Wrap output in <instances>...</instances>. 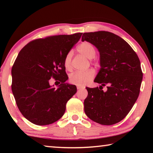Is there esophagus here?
<instances>
[{"label": "esophagus", "instance_id": "34e87169", "mask_svg": "<svg viewBox=\"0 0 153 153\" xmlns=\"http://www.w3.org/2000/svg\"><path fill=\"white\" fill-rule=\"evenodd\" d=\"M83 88H84V87H82V86H77V90H80V89Z\"/></svg>", "mask_w": 153, "mask_h": 153}]
</instances>
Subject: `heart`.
<instances>
[{"label":"heart","mask_w":153,"mask_h":153,"mask_svg":"<svg viewBox=\"0 0 153 153\" xmlns=\"http://www.w3.org/2000/svg\"><path fill=\"white\" fill-rule=\"evenodd\" d=\"M77 51L86 57L88 59L94 58L96 55V49L91 43L84 42L77 46ZM72 57V52L70 51L67 54L64 59V65L65 68L69 69L71 68V61ZM95 75L94 69H90L84 71H76L72 74L69 77V81L71 84L77 86H83L92 80Z\"/></svg>","instance_id":"b5f03b06"}]
</instances>
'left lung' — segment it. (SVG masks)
Instances as JSON below:
<instances>
[{
    "label": "left lung",
    "instance_id": "8db88e82",
    "mask_svg": "<svg viewBox=\"0 0 153 153\" xmlns=\"http://www.w3.org/2000/svg\"><path fill=\"white\" fill-rule=\"evenodd\" d=\"M100 54V70L94 80L100 87L86 88L84 111L90 120L109 126L126 117L138 98L142 80L140 62L129 44L114 33L98 31L83 33ZM107 85L108 90H102Z\"/></svg>",
    "mask_w": 153,
    "mask_h": 153
}]
</instances>
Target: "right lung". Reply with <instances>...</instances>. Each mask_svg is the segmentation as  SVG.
Masks as SVG:
<instances>
[{
    "label": "right lung",
    "instance_id": "right-lung-1",
    "mask_svg": "<svg viewBox=\"0 0 153 153\" xmlns=\"http://www.w3.org/2000/svg\"><path fill=\"white\" fill-rule=\"evenodd\" d=\"M82 34L34 40L18 54L11 70V89L20 112L32 123L46 126L58 121L67 102L76 93L75 85L65 83L64 59ZM51 77L62 82L57 89L49 84Z\"/></svg>",
    "mask_w": 153,
    "mask_h": 153
}]
</instances>
